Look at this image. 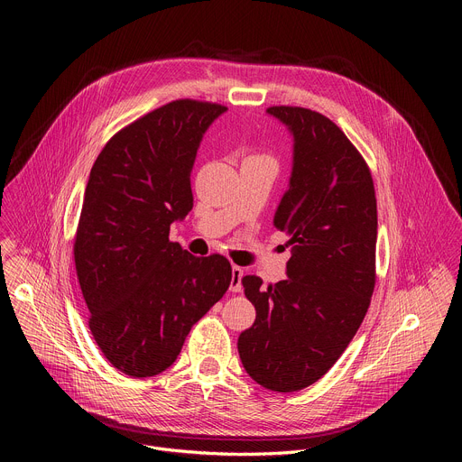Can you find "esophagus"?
<instances>
[{"mask_svg": "<svg viewBox=\"0 0 462 462\" xmlns=\"http://www.w3.org/2000/svg\"><path fill=\"white\" fill-rule=\"evenodd\" d=\"M241 278H243V269L241 267H232V280H230V291L232 292H241L243 291Z\"/></svg>", "mask_w": 462, "mask_h": 462, "instance_id": "34e87169", "label": "esophagus"}]
</instances>
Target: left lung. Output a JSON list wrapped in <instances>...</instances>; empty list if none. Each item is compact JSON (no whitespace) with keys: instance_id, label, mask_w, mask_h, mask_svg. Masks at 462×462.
<instances>
[{"instance_id":"left-lung-1","label":"left lung","mask_w":462,"mask_h":462,"mask_svg":"<svg viewBox=\"0 0 462 462\" xmlns=\"http://www.w3.org/2000/svg\"><path fill=\"white\" fill-rule=\"evenodd\" d=\"M292 137L289 188L274 226L289 236L287 280H241L255 321L237 340L245 371L263 387L292 393L319 380L347 349L374 289L376 197L369 168L327 116L269 107Z\"/></svg>"}]
</instances>
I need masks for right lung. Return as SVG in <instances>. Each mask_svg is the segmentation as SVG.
I'll use <instances>...</instances> for the list:
<instances>
[{"mask_svg": "<svg viewBox=\"0 0 462 462\" xmlns=\"http://www.w3.org/2000/svg\"><path fill=\"white\" fill-rule=\"evenodd\" d=\"M225 111L170 102L118 131L91 168L73 248L77 276L95 342L129 376L166 371L193 323L230 287L226 257H195L170 241V225L193 207L197 150Z\"/></svg>", "mask_w": 462, "mask_h": 462, "instance_id": "right-lung-1", "label": "right lung"}]
</instances>
